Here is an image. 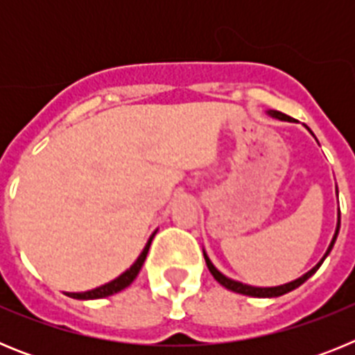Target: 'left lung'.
<instances>
[{"label": "left lung", "mask_w": 355, "mask_h": 355, "mask_svg": "<svg viewBox=\"0 0 355 355\" xmlns=\"http://www.w3.org/2000/svg\"><path fill=\"white\" fill-rule=\"evenodd\" d=\"M268 114H270L272 117L279 119V121H288V122L293 121V119H291L290 115H284V114H281V112H275V110H270V112H268ZM338 233H340V218H338L336 233H334V238H332L331 245H329L327 252H325V256H324V258H322V261H320L318 265L315 266V268H311V270L307 272V274H304L302 277L295 279V281H291V283H288V284H283V286H274V288H256V286H249V284H241V283H238V281H233V279H227V277H225V275H222L220 272L216 270L215 266H213V263L209 261L208 256H206V252H205V259H206V265H208V268H209V272H211L213 277H215L216 281H218V283L222 284V286L227 288V290L236 291V293H241V295H249V297H279V295H284V293H288V291L295 290V288H299L300 284L306 283L307 279L311 277V275L315 274L316 270H318L320 265H322V263H324V259L327 258V254L331 252L332 245H334V241H336V238H338Z\"/></svg>", "instance_id": "8db88e82"}]
</instances>
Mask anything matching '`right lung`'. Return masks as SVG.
I'll return each instance as SVG.
<instances>
[{
  "instance_id": "add662e5",
  "label": "right lung",
  "mask_w": 355,
  "mask_h": 355,
  "mask_svg": "<svg viewBox=\"0 0 355 355\" xmlns=\"http://www.w3.org/2000/svg\"><path fill=\"white\" fill-rule=\"evenodd\" d=\"M155 236V234H153ZM153 236L149 238V241H147V245L144 247L142 254L139 256V259L131 265L130 270H126L122 275H119L117 279H114L112 283L108 284H103V286L96 288V290H90V291H83V293H67L69 297H72V299H80V300H89V299H103V297H110V295L117 293V291L124 290V288L130 286L131 283L135 281V277L139 275L140 268H142L144 261H146V256H147V250H149L150 247V241H153Z\"/></svg>"
}]
</instances>
